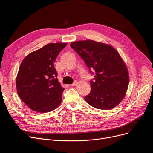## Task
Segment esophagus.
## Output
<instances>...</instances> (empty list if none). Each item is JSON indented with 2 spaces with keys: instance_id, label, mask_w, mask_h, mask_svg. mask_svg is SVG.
Masks as SVG:
<instances>
[{
  "instance_id": "34e87169",
  "label": "esophagus",
  "mask_w": 153,
  "mask_h": 153,
  "mask_svg": "<svg viewBox=\"0 0 153 153\" xmlns=\"http://www.w3.org/2000/svg\"><path fill=\"white\" fill-rule=\"evenodd\" d=\"M78 85V82L77 81H75L74 83H72V84H71L70 85V86H72V87H74V86H76V85Z\"/></svg>"
}]
</instances>
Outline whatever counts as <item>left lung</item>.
<instances>
[{"label":"left lung","instance_id":"obj_1","mask_svg":"<svg viewBox=\"0 0 153 153\" xmlns=\"http://www.w3.org/2000/svg\"><path fill=\"white\" fill-rule=\"evenodd\" d=\"M70 46L96 71L94 81L90 82L91 91L85 97L86 102L99 109L117 106L129 83L127 66L118 52L111 45L92 40L73 42Z\"/></svg>","mask_w":153,"mask_h":153}]
</instances>
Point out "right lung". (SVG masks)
Instances as JSON below:
<instances>
[{
	"label": "right lung",
	"instance_id": "obj_1",
	"mask_svg": "<svg viewBox=\"0 0 153 153\" xmlns=\"http://www.w3.org/2000/svg\"><path fill=\"white\" fill-rule=\"evenodd\" d=\"M66 43H51L26 56L16 80L20 99L38 113L52 111L62 101L65 88L57 79L54 62Z\"/></svg>",
	"mask_w": 153,
	"mask_h": 153
}]
</instances>
